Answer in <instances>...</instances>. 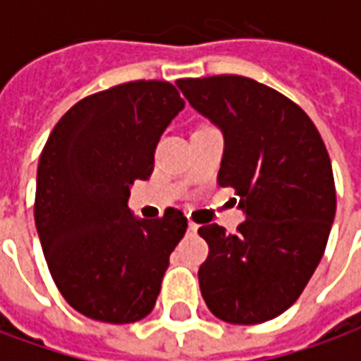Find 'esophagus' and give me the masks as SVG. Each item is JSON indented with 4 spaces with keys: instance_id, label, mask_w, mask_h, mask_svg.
I'll return each instance as SVG.
<instances>
[{
    "instance_id": "obj_1",
    "label": "esophagus",
    "mask_w": 361,
    "mask_h": 361,
    "mask_svg": "<svg viewBox=\"0 0 361 361\" xmlns=\"http://www.w3.org/2000/svg\"><path fill=\"white\" fill-rule=\"evenodd\" d=\"M188 230H189V234H195L197 230H199V224H195V222H193V220H189Z\"/></svg>"
}]
</instances>
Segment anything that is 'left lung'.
<instances>
[{"label":"left lung","mask_w":361,"mask_h":361,"mask_svg":"<svg viewBox=\"0 0 361 361\" xmlns=\"http://www.w3.org/2000/svg\"><path fill=\"white\" fill-rule=\"evenodd\" d=\"M178 87L224 135L219 185L234 188L245 212L235 234L199 228L209 243L203 300L226 323L271 321L300 298L325 253L336 212L325 142L298 104L253 79L214 75Z\"/></svg>","instance_id":"8db88e82"}]
</instances>
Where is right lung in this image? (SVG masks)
I'll list each match as a JSON object with an SVG mask.
<instances>
[{"instance_id": "obj_1", "label": "right lung", "mask_w": 361, "mask_h": 361, "mask_svg": "<svg viewBox=\"0 0 361 361\" xmlns=\"http://www.w3.org/2000/svg\"><path fill=\"white\" fill-rule=\"evenodd\" d=\"M183 106L170 82H123L79 100L44 145L36 230L56 286L85 317L135 323L157 303L188 219L178 209L135 219L127 201L133 181L150 178L158 141Z\"/></svg>"}]
</instances>
